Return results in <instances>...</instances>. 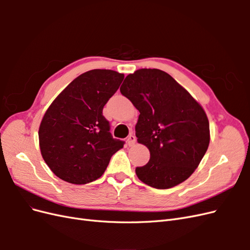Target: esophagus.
I'll list each match as a JSON object with an SVG mask.
<instances>
[{"instance_id": "esophagus-1", "label": "esophagus", "mask_w": 250, "mask_h": 250, "mask_svg": "<svg viewBox=\"0 0 250 250\" xmlns=\"http://www.w3.org/2000/svg\"><path fill=\"white\" fill-rule=\"evenodd\" d=\"M134 143H135V137H134V135L133 134L128 135V138H127V144H128V145L132 146Z\"/></svg>"}]
</instances>
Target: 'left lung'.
Here are the masks:
<instances>
[{"instance_id":"8db88e82","label":"left lung","mask_w":250,"mask_h":250,"mask_svg":"<svg viewBox=\"0 0 250 250\" xmlns=\"http://www.w3.org/2000/svg\"><path fill=\"white\" fill-rule=\"evenodd\" d=\"M120 90L140 111L135 137L150 151L148 164L135 169L139 179L163 190L188 179L209 144V124L201 105L157 69L129 74Z\"/></svg>"}]
</instances>
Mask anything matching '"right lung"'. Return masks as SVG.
I'll return each instance as SVG.
<instances>
[{"label": "right lung", "instance_id": "right-lung-1", "mask_svg": "<svg viewBox=\"0 0 250 250\" xmlns=\"http://www.w3.org/2000/svg\"><path fill=\"white\" fill-rule=\"evenodd\" d=\"M124 79L111 70H92L75 78L44 112L39 138L43 161L57 177L85 185L102 176L110 157L123 148L115 140L103 107Z\"/></svg>", "mask_w": 250, "mask_h": 250}]
</instances>
